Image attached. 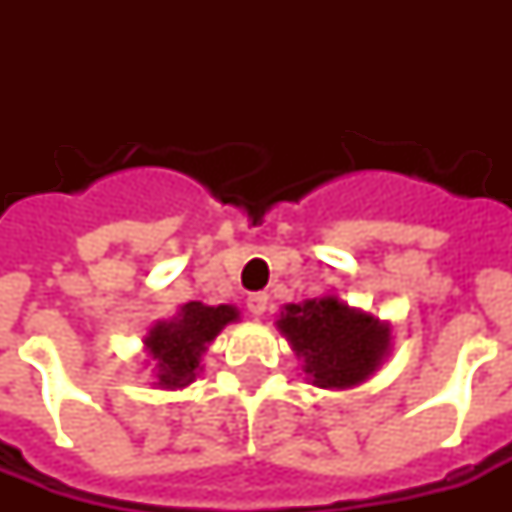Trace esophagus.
Segmentation results:
<instances>
[{
	"label": "esophagus",
	"mask_w": 512,
	"mask_h": 512,
	"mask_svg": "<svg viewBox=\"0 0 512 512\" xmlns=\"http://www.w3.org/2000/svg\"><path fill=\"white\" fill-rule=\"evenodd\" d=\"M247 308L252 316H263L265 308H268V295H265V292H252V295L247 297Z\"/></svg>",
	"instance_id": "34e87169"
}]
</instances>
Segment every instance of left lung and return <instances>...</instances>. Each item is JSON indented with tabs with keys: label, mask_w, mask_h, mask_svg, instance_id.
<instances>
[{
	"label": "left lung",
	"mask_w": 512,
	"mask_h": 512,
	"mask_svg": "<svg viewBox=\"0 0 512 512\" xmlns=\"http://www.w3.org/2000/svg\"><path fill=\"white\" fill-rule=\"evenodd\" d=\"M281 335L303 358V372L319 388H350L364 382L388 353L390 327L350 311L335 295L287 305L276 321Z\"/></svg>",
	"instance_id": "8db88e82"
}]
</instances>
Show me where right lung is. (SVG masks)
<instances>
[{
    "label": "right lung",
    "mask_w": 512,
    "mask_h": 512,
    "mask_svg": "<svg viewBox=\"0 0 512 512\" xmlns=\"http://www.w3.org/2000/svg\"><path fill=\"white\" fill-rule=\"evenodd\" d=\"M239 316L231 305L188 303L177 319L159 321L146 337V348L156 361V377L164 388H183L196 377L201 353L217 337V332Z\"/></svg>",
    "instance_id": "add662e5"
}]
</instances>
